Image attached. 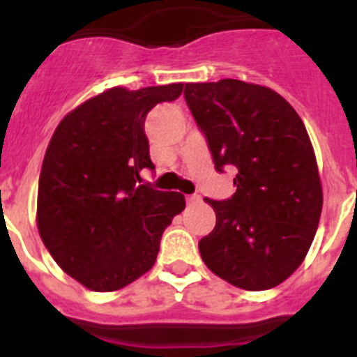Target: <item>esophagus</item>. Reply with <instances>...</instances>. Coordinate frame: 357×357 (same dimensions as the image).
I'll list each match as a JSON object with an SVG mask.
<instances>
[{"label": "esophagus", "instance_id": "obj_1", "mask_svg": "<svg viewBox=\"0 0 357 357\" xmlns=\"http://www.w3.org/2000/svg\"><path fill=\"white\" fill-rule=\"evenodd\" d=\"M185 200H188L189 206H193V204H198L202 200V197L200 195H189V197H185Z\"/></svg>", "mask_w": 357, "mask_h": 357}]
</instances>
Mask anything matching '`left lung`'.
<instances>
[{"label": "left lung", "instance_id": "8db88e82", "mask_svg": "<svg viewBox=\"0 0 357 357\" xmlns=\"http://www.w3.org/2000/svg\"><path fill=\"white\" fill-rule=\"evenodd\" d=\"M184 98L214 168L238 169L229 200L206 198L216 225L198 243L202 259L236 288H275L304 261L324 206L304 123L279 93L234 78L185 84Z\"/></svg>", "mask_w": 357, "mask_h": 357}]
</instances>
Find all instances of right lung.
Returning a JSON list of instances; mask_svg holds the SVG:
<instances>
[{
    "mask_svg": "<svg viewBox=\"0 0 357 357\" xmlns=\"http://www.w3.org/2000/svg\"><path fill=\"white\" fill-rule=\"evenodd\" d=\"M184 84L112 87L71 110L43 160L37 229L56 264L93 291H116L146 273L184 195L141 184L153 169L144 119Z\"/></svg>",
    "mask_w": 357,
    "mask_h": 357,
    "instance_id": "add662e5",
    "label": "right lung"
}]
</instances>
